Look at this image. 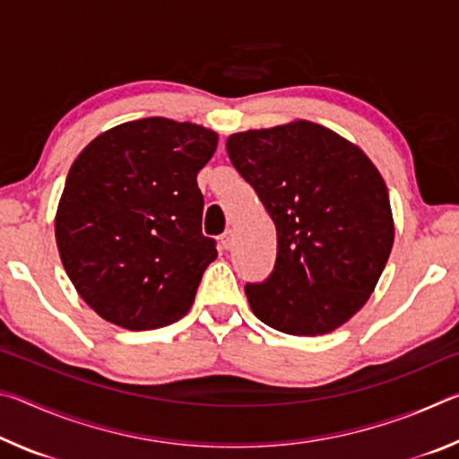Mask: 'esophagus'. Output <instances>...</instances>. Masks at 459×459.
Here are the masks:
<instances>
[{"label": "esophagus", "mask_w": 459, "mask_h": 459, "mask_svg": "<svg viewBox=\"0 0 459 459\" xmlns=\"http://www.w3.org/2000/svg\"><path fill=\"white\" fill-rule=\"evenodd\" d=\"M221 243H222V247L224 248H230L232 245H235V232H232L230 229L224 232V235L221 237Z\"/></svg>", "instance_id": "34e87169"}]
</instances>
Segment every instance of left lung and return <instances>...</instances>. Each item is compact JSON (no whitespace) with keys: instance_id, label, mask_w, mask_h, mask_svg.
Segmentation results:
<instances>
[{"instance_id":"1","label":"left lung","mask_w":459,"mask_h":459,"mask_svg":"<svg viewBox=\"0 0 459 459\" xmlns=\"http://www.w3.org/2000/svg\"><path fill=\"white\" fill-rule=\"evenodd\" d=\"M227 152L277 229L273 271L245 285L253 314L293 336L336 330L367 304L393 248L378 169L309 121L235 134Z\"/></svg>"}]
</instances>
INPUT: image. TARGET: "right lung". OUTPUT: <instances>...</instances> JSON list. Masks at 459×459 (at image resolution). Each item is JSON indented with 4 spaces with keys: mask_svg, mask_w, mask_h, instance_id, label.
<instances>
[{
    "mask_svg": "<svg viewBox=\"0 0 459 459\" xmlns=\"http://www.w3.org/2000/svg\"><path fill=\"white\" fill-rule=\"evenodd\" d=\"M219 135L192 123H123L84 147L66 176L56 245L81 298L127 330L188 312L216 240L202 235L196 176Z\"/></svg>",
    "mask_w": 459,
    "mask_h": 459,
    "instance_id": "right-lung-1",
    "label": "right lung"
}]
</instances>
